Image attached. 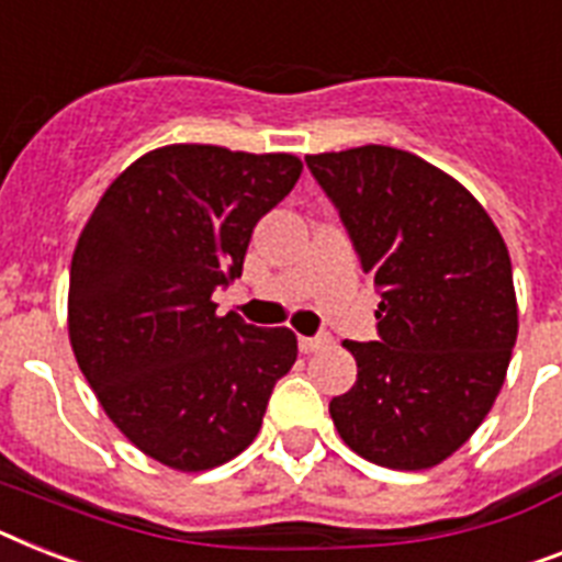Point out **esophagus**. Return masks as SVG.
Segmentation results:
<instances>
[{
    "label": "esophagus",
    "instance_id": "34e87169",
    "mask_svg": "<svg viewBox=\"0 0 562 562\" xmlns=\"http://www.w3.org/2000/svg\"><path fill=\"white\" fill-rule=\"evenodd\" d=\"M296 344H300V352H303V355H312V352H321V349H326V346L331 344V337H328V335L300 337Z\"/></svg>",
    "mask_w": 562,
    "mask_h": 562
}]
</instances>
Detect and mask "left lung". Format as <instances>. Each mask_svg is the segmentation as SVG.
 <instances>
[{
	"label": "left lung",
	"mask_w": 562,
	"mask_h": 562,
	"mask_svg": "<svg viewBox=\"0 0 562 562\" xmlns=\"http://www.w3.org/2000/svg\"><path fill=\"white\" fill-rule=\"evenodd\" d=\"M305 164L381 294L378 340H346L358 381L328 413L369 462L432 468L503 390L517 344L508 248L482 204L418 155L369 144Z\"/></svg>",
	"instance_id": "left-lung-1"
}]
</instances>
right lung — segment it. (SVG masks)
Returning a JSON list of instances; mask_svg holds the SVG:
<instances>
[{"instance_id":"obj_1","label":"right lung","mask_w":562,"mask_h":562,"mask_svg":"<svg viewBox=\"0 0 562 562\" xmlns=\"http://www.w3.org/2000/svg\"><path fill=\"white\" fill-rule=\"evenodd\" d=\"M294 155L176 144L112 181L71 259L68 335L86 381L132 445L207 471L257 439L296 360L289 328L218 317L250 234L294 190Z\"/></svg>"}]
</instances>
